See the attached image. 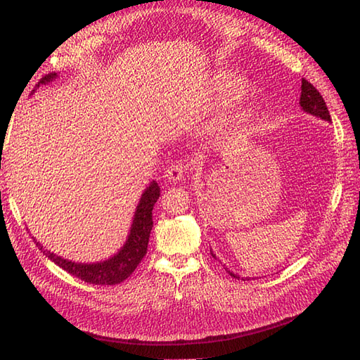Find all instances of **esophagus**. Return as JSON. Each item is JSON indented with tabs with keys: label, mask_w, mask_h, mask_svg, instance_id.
Returning a JSON list of instances; mask_svg holds the SVG:
<instances>
[{
	"label": "esophagus",
	"mask_w": 360,
	"mask_h": 360,
	"mask_svg": "<svg viewBox=\"0 0 360 360\" xmlns=\"http://www.w3.org/2000/svg\"><path fill=\"white\" fill-rule=\"evenodd\" d=\"M186 170H187V165L181 161H176L173 162L167 170H165V178H167L170 182H178L184 178Z\"/></svg>",
	"instance_id": "34e87169"
}]
</instances>
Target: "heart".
Returning a JSON list of instances; mask_svg holds the SVG:
<instances>
[{
	"mask_svg": "<svg viewBox=\"0 0 360 360\" xmlns=\"http://www.w3.org/2000/svg\"><path fill=\"white\" fill-rule=\"evenodd\" d=\"M248 80L236 72H222L216 80V94L220 103L228 105L242 98L248 92Z\"/></svg>",
	"mask_w": 360,
	"mask_h": 360,
	"instance_id": "1",
	"label": "heart"
}]
</instances>
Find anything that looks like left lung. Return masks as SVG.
<instances>
[{
  "label": "left lung",
  "mask_w": 360,
  "mask_h": 360,
  "mask_svg": "<svg viewBox=\"0 0 360 360\" xmlns=\"http://www.w3.org/2000/svg\"><path fill=\"white\" fill-rule=\"evenodd\" d=\"M300 105H301V108H302V110L304 112H307V114H310V115H313V117H318V118H321V120H326V122H331V118H330V112H328V109H327V105H326V101H324V98H322V96L319 94L318 92V89L313 86L310 82H307L306 79H302L301 80V97H300ZM211 255L214 257V259H217L216 257V254L211 251ZM225 271L233 276V278H242V280H250V276H240V275H237V274H234L233 271H228V268H225Z\"/></svg>",
  "instance_id": "8db88e82"
}]
</instances>
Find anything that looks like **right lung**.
<instances>
[{
  "instance_id": "1",
  "label": "right lung",
  "mask_w": 360,
  "mask_h": 360,
  "mask_svg": "<svg viewBox=\"0 0 360 360\" xmlns=\"http://www.w3.org/2000/svg\"><path fill=\"white\" fill-rule=\"evenodd\" d=\"M56 79L58 72H50V75L44 76L39 80L38 88L41 85H49ZM160 191L161 190L156 181H152L149 184V187L143 191L140 202H138L135 210L131 231H129L124 245L120 248V251L117 254L109 257L108 260L97 263H76L67 259H62V257L56 255L54 252L44 250V246L39 242H36V238L34 242L51 262L56 263L63 271L75 275L76 278H80L82 281L98 285H112L122 283L127 276H131V274L136 269V266L141 263L143 257L147 252V245H149V237L153 226L152 210L155 202L160 198Z\"/></svg>"
}]
</instances>
